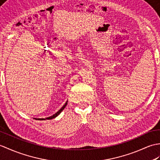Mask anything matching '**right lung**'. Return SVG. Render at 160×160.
I'll use <instances>...</instances> for the list:
<instances>
[{"instance_id": "obj_1", "label": "right lung", "mask_w": 160, "mask_h": 160, "mask_svg": "<svg viewBox=\"0 0 160 160\" xmlns=\"http://www.w3.org/2000/svg\"><path fill=\"white\" fill-rule=\"evenodd\" d=\"M67 104H68V101H67L66 102H65V103L64 105L62 106V107L59 110L58 112H56L54 114H53L52 116H50V117H47V118H34L35 119H36V120H39V121H43V120H50V119H52V118H55V117H57L58 115H59L60 114V113L62 112V111L64 110V108H65V106H67Z\"/></svg>"}]
</instances>
